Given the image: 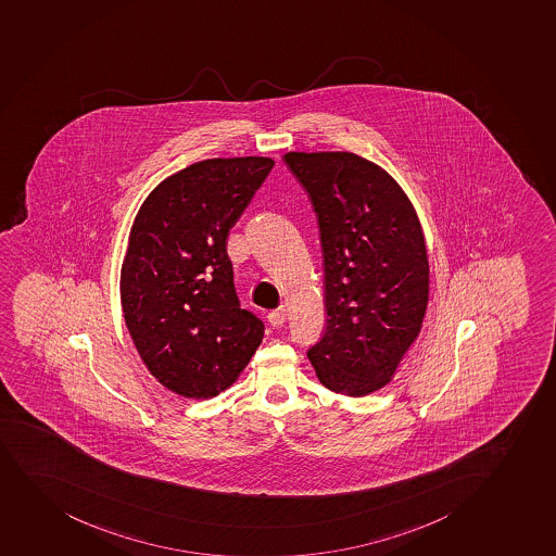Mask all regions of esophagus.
Wrapping results in <instances>:
<instances>
[{"mask_svg": "<svg viewBox=\"0 0 556 556\" xmlns=\"http://www.w3.org/2000/svg\"><path fill=\"white\" fill-rule=\"evenodd\" d=\"M267 318H269V321L273 324V326H281V324L287 320V311L283 309V307H280V309L270 311L269 315H267Z\"/></svg>", "mask_w": 556, "mask_h": 556, "instance_id": "1", "label": "esophagus"}]
</instances>
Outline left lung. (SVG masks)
<instances>
[{"label":"left lung","instance_id":"left-lung-1","mask_svg":"<svg viewBox=\"0 0 556 556\" xmlns=\"http://www.w3.org/2000/svg\"><path fill=\"white\" fill-rule=\"evenodd\" d=\"M320 227L328 326L307 351L331 392L364 397L390 384L427 315L421 222L387 169L351 152H289Z\"/></svg>","mask_w":556,"mask_h":556}]
</instances>
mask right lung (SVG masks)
Returning a JSON list of instances; mask_svg holds the SVG:
<instances>
[{
  "mask_svg": "<svg viewBox=\"0 0 556 556\" xmlns=\"http://www.w3.org/2000/svg\"><path fill=\"white\" fill-rule=\"evenodd\" d=\"M273 166L256 155L199 161L159 182L135 216L124 320L150 374L181 397L225 392L264 339L236 296L227 240Z\"/></svg>",
  "mask_w": 556,
  "mask_h": 556,
  "instance_id": "add662e5",
  "label": "right lung"
}]
</instances>
